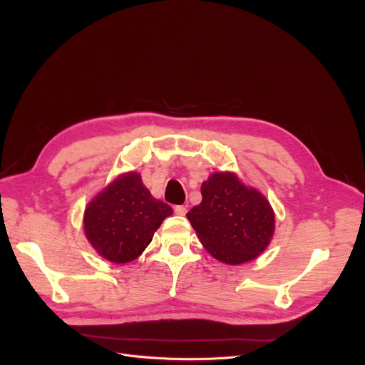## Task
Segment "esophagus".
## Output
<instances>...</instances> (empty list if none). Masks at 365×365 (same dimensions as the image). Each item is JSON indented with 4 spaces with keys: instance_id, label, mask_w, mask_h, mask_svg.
I'll list each match as a JSON object with an SVG mask.
<instances>
[{
    "instance_id": "esophagus-1",
    "label": "esophagus",
    "mask_w": 365,
    "mask_h": 365,
    "mask_svg": "<svg viewBox=\"0 0 365 365\" xmlns=\"http://www.w3.org/2000/svg\"><path fill=\"white\" fill-rule=\"evenodd\" d=\"M186 212H187V210H186L185 205H176V207H175V213L179 215V216H185Z\"/></svg>"
}]
</instances>
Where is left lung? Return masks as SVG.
Returning <instances> with one entry per match:
<instances>
[{"mask_svg": "<svg viewBox=\"0 0 365 365\" xmlns=\"http://www.w3.org/2000/svg\"><path fill=\"white\" fill-rule=\"evenodd\" d=\"M202 201L186 215L205 250L226 264L259 257L275 232V213L259 189L237 173L215 171L201 186Z\"/></svg>", "mask_w": 365, "mask_h": 365, "instance_id": "left-lung-1", "label": "left lung"}]
</instances>
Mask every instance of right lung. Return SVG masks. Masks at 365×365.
<instances>
[{"mask_svg": "<svg viewBox=\"0 0 365 365\" xmlns=\"http://www.w3.org/2000/svg\"><path fill=\"white\" fill-rule=\"evenodd\" d=\"M173 208L153 198L140 173L118 175L86 205L83 229L88 244L105 260L124 264L138 259Z\"/></svg>", "mask_w": 365, "mask_h": 365, "instance_id": "right-lung-1", "label": "right lung"}]
</instances>
